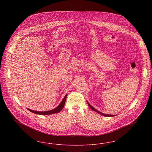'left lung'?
Masks as SVG:
<instances>
[{
  "label": "left lung",
  "instance_id": "1",
  "mask_svg": "<svg viewBox=\"0 0 152 152\" xmlns=\"http://www.w3.org/2000/svg\"><path fill=\"white\" fill-rule=\"evenodd\" d=\"M87 104H88V105H89V107H90V108L92 110H94V111H95V112H96L97 113H98L99 114H100V115H101L102 116H107V117H113V116H115L116 115H109V114H105V113H101L100 112V111H99V110H97V109H96L94 108L91 105H90V104L88 102V101H87Z\"/></svg>",
  "mask_w": 152,
  "mask_h": 152
}]
</instances>
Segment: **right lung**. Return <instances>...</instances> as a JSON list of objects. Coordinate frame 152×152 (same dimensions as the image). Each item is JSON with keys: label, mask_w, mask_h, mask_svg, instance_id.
<instances>
[{"label": "right lung", "mask_w": 152, "mask_h": 152, "mask_svg": "<svg viewBox=\"0 0 152 152\" xmlns=\"http://www.w3.org/2000/svg\"><path fill=\"white\" fill-rule=\"evenodd\" d=\"M66 96L67 94L65 95L64 97V99H63V100L60 103V104L58 105V107L53 109H52L51 110H47V111H43V112H39V111H35V110H33L31 109L27 108V109L29 110L30 112L35 113L37 115H49L51 114H55V113H58L59 112H60L64 106L65 104V100H66Z\"/></svg>", "instance_id": "obj_1"}]
</instances>
